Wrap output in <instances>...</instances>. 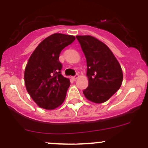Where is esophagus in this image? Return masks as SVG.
Segmentation results:
<instances>
[{
    "instance_id": "34e87169",
    "label": "esophagus",
    "mask_w": 148,
    "mask_h": 148,
    "mask_svg": "<svg viewBox=\"0 0 148 148\" xmlns=\"http://www.w3.org/2000/svg\"><path fill=\"white\" fill-rule=\"evenodd\" d=\"M79 74H76L75 76H74V77H73V79L74 80H76V79H77L79 78Z\"/></svg>"
}]
</instances>
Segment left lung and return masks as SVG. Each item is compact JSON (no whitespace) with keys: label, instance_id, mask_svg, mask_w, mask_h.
Here are the masks:
<instances>
[{"label":"left lung","instance_id":"1","mask_svg":"<svg viewBox=\"0 0 148 148\" xmlns=\"http://www.w3.org/2000/svg\"><path fill=\"white\" fill-rule=\"evenodd\" d=\"M85 55L89 85L83 91L91 102L100 104L108 100L120 88L123 74L120 63L104 43L92 36H77Z\"/></svg>","mask_w":148,"mask_h":148}]
</instances>
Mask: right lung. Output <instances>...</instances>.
Instances as JSON below:
<instances>
[{"mask_svg":"<svg viewBox=\"0 0 148 148\" xmlns=\"http://www.w3.org/2000/svg\"><path fill=\"white\" fill-rule=\"evenodd\" d=\"M75 40L74 36L53 34L43 40L30 56L24 72L26 90L39 107L53 110L64 101L69 79L61 74V51Z\"/></svg>","mask_w":148,"mask_h":148,"instance_id":"add662e5","label":"right lung"}]
</instances>
